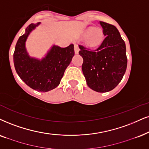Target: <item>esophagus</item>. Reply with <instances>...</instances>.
Masks as SVG:
<instances>
[{
    "instance_id": "34e87169",
    "label": "esophagus",
    "mask_w": 149,
    "mask_h": 149,
    "mask_svg": "<svg viewBox=\"0 0 149 149\" xmlns=\"http://www.w3.org/2000/svg\"><path fill=\"white\" fill-rule=\"evenodd\" d=\"M74 50H75V54H78V52H79V50H80V49H79V47L78 45H74Z\"/></svg>"
}]
</instances>
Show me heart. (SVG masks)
<instances>
[{"label":"heart","instance_id":"b5f03b06","mask_svg":"<svg viewBox=\"0 0 149 149\" xmlns=\"http://www.w3.org/2000/svg\"><path fill=\"white\" fill-rule=\"evenodd\" d=\"M83 38H86V40L91 47H98L102 43L104 39V32L100 27H88L82 33Z\"/></svg>","mask_w":149,"mask_h":149}]
</instances>
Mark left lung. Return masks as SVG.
<instances>
[{
	"instance_id": "obj_1",
	"label": "left lung",
	"mask_w": 149,
	"mask_h": 149,
	"mask_svg": "<svg viewBox=\"0 0 149 149\" xmlns=\"http://www.w3.org/2000/svg\"><path fill=\"white\" fill-rule=\"evenodd\" d=\"M106 38L96 49L79 45L83 58L82 70L86 84L93 91H111L122 80L127 67L126 45L117 28L100 21Z\"/></svg>"
}]
</instances>
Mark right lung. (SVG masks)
I'll use <instances>...</instances> for the list:
<instances>
[{
	"label": "right lung",
	"instance_id": "obj_1",
	"mask_svg": "<svg viewBox=\"0 0 149 149\" xmlns=\"http://www.w3.org/2000/svg\"><path fill=\"white\" fill-rule=\"evenodd\" d=\"M39 24H30L25 33L17 41L14 63L16 73L24 83L37 91L47 92L59 85L65 69L74 56V47L73 44L65 48L54 45L41 61L30 57L26 50L25 42L30 32Z\"/></svg>",
	"mask_w": 149,
	"mask_h": 149
}]
</instances>
